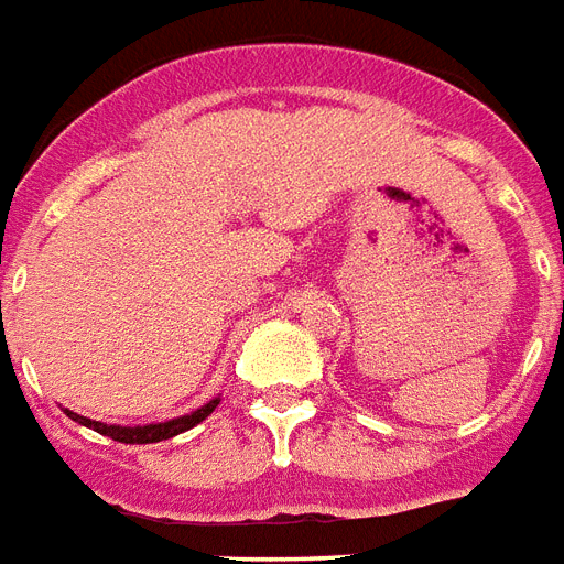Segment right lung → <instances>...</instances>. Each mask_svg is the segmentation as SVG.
<instances>
[{
    "instance_id": "add662e5",
    "label": "right lung",
    "mask_w": 564,
    "mask_h": 564,
    "mask_svg": "<svg viewBox=\"0 0 564 564\" xmlns=\"http://www.w3.org/2000/svg\"><path fill=\"white\" fill-rule=\"evenodd\" d=\"M220 404V395L209 399L206 404H200L197 410L186 413V416H177V419H165V422H151V425H107V422H96V419H87L80 416V413H72L66 410V416L72 422H78L84 427H93L98 431L101 436H110L116 443H128V445H148V443H162V440H171V436L183 434L188 427L200 425L206 416H209L212 410Z\"/></svg>"
}]
</instances>
